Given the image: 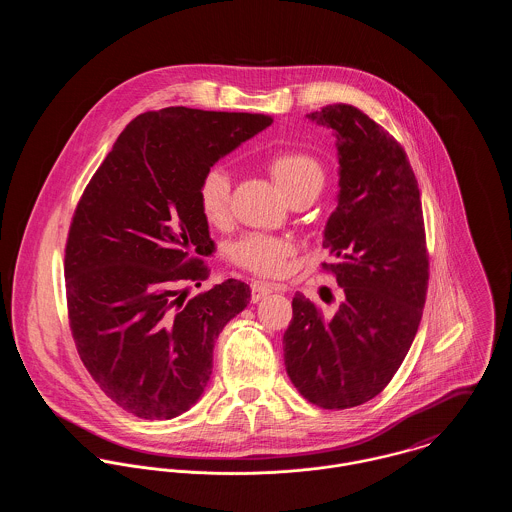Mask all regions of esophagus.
Returning <instances> with one entry per match:
<instances>
[{
    "mask_svg": "<svg viewBox=\"0 0 512 512\" xmlns=\"http://www.w3.org/2000/svg\"><path fill=\"white\" fill-rule=\"evenodd\" d=\"M250 292H252V301H260L268 293L286 292V288L278 286V284H268V282H252Z\"/></svg>",
    "mask_w": 512,
    "mask_h": 512,
    "instance_id": "1",
    "label": "esophagus"
}]
</instances>
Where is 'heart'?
Returning a JSON list of instances; mask_svg holds the SVG:
<instances>
[{
  "label": "heart",
  "mask_w": 512,
  "mask_h": 512,
  "mask_svg": "<svg viewBox=\"0 0 512 512\" xmlns=\"http://www.w3.org/2000/svg\"><path fill=\"white\" fill-rule=\"evenodd\" d=\"M268 171L282 193L293 201L305 195H319L325 183L321 161L305 149H278L266 159ZM199 209L213 226H224L230 217V179L222 167L209 169L199 183ZM293 252L292 242L280 236L250 232L228 248V258L254 274L276 276L284 270L286 258Z\"/></svg>",
  "instance_id": "obj_1"
}]
</instances>
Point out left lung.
<instances>
[{
    "label": "left lung",
    "instance_id": "8db88e82",
    "mask_svg": "<svg viewBox=\"0 0 512 512\" xmlns=\"http://www.w3.org/2000/svg\"><path fill=\"white\" fill-rule=\"evenodd\" d=\"M307 118L337 138V209L323 232L331 262L321 266L343 299L325 315L295 293L284 359L303 398L345 410L380 394L412 347L430 278L426 230L408 155L382 126L351 104Z\"/></svg>",
    "mask_w": 512,
    "mask_h": 512
}]
</instances>
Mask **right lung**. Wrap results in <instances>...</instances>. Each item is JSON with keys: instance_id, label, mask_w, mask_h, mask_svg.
Instances as JSON below:
<instances>
[{"instance_id": "add662e5", "label": "right lung", "mask_w": 512, "mask_h": 512, "mask_svg": "<svg viewBox=\"0 0 512 512\" xmlns=\"http://www.w3.org/2000/svg\"><path fill=\"white\" fill-rule=\"evenodd\" d=\"M274 120L171 106L134 118L74 211L65 280L80 361L126 412L171 420L205 392L224 325L250 303L226 280L185 301L209 268L201 177Z\"/></svg>"}]
</instances>
